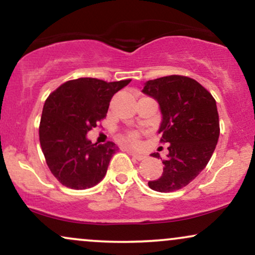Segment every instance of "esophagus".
Here are the masks:
<instances>
[{"instance_id":"obj_1","label":"esophagus","mask_w":255,"mask_h":255,"mask_svg":"<svg viewBox=\"0 0 255 255\" xmlns=\"http://www.w3.org/2000/svg\"><path fill=\"white\" fill-rule=\"evenodd\" d=\"M128 153H129L133 158H135L136 160H142L145 158V156H142V154H139V153H136V152H133V151H129Z\"/></svg>"}]
</instances>
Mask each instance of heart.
<instances>
[{
	"label": "heart",
	"mask_w": 255,
	"mask_h": 255,
	"mask_svg": "<svg viewBox=\"0 0 255 255\" xmlns=\"http://www.w3.org/2000/svg\"><path fill=\"white\" fill-rule=\"evenodd\" d=\"M137 139H139V134L136 131H129L124 136V141L128 145H136Z\"/></svg>",
	"instance_id": "b5f03b06"
}]
</instances>
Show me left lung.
I'll use <instances>...</instances> for the list:
<instances>
[{
	"label": "left lung",
	"instance_id": "obj_1",
	"mask_svg": "<svg viewBox=\"0 0 255 255\" xmlns=\"http://www.w3.org/2000/svg\"><path fill=\"white\" fill-rule=\"evenodd\" d=\"M142 92L159 104L158 133L160 141L170 144L163 174L148 181V187L162 193L177 191L204 170L215 151L219 137L216 101L198 81L182 75L146 81ZM151 156L159 158V153Z\"/></svg>",
	"mask_w": 255,
	"mask_h": 255
}]
</instances>
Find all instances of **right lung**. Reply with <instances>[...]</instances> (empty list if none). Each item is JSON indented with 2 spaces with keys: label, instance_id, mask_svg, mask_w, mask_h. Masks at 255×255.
I'll return each mask as SVG.
<instances>
[{
  "label": "right lung",
  "instance_id": "right-lung-1",
  "mask_svg": "<svg viewBox=\"0 0 255 255\" xmlns=\"http://www.w3.org/2000/svg\"><path fill=\"white\" fill-rule=\"evenodd\" d=\"M130 83L79 78L61 85L46 98L39 141L46 164L63 186L86 189L101 182L118 146L92 144L87 133L107 116L113 96Z\"/></svg>",
  "mask_w": 255,
  "mask_h": 255
}]
</instances>
